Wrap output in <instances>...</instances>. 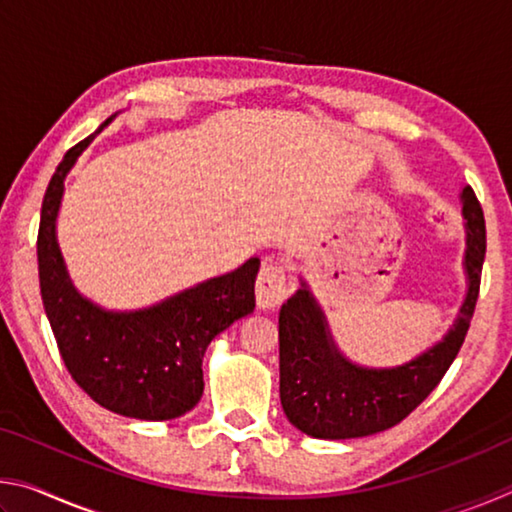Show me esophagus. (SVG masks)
<instances>
[{
  "label": "esophagus",
  "mask_w": 512,
  "mask_h": 512,
  "mask_svg": "<svg viewBox=\"0 0 512 512\" xmlns=\"http://www.w3.org/2000/svg\"><path fill=\"white\" fill-rule=\"evenodd\" d=\"M289 293H291V284L287 280L284 268L277 264H264L262 271H259L257 284H255L257 307L264 311L280 307L282 302L289 298Z\"/></svg>",
  "instance_id": "34e87169"
}]
</instances>
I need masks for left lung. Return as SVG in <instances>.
<instances>
[{
  "mask_svg": "<svg viewBox=\"0 0 512 512\" xmlns=\"http://www.w3.org/2000/svg\"><path fill=\"white\" fill-rule=\"evenodd\" d=\"M465 219V298L452 327L400 366L372 368L345 357L309 284L280 309V400L293 427L320 440L363 438L402 422L452 366L479 298L485 221L470 185L461 189Z\"/></svg>",
  "mask_w": 512,
  "mask_h": 512,
  "instance_id": "8db88e82",
  "label": "left lung"
}]
</instances>
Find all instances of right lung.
I'll use <instances>...</instances> for the list:
<instances>
[{"instance_id": "add662e5", "label": "right lung", "mask_w": 512, "mask_h": 512, "mask_svg": "<svg viewBox=\"0 0 512 512\" xmlns=\"http://www.w3.org/2000/svg\"><path fill=\"white\" fill-rule=\"evenodd\" d=\"M115 115L65 153L49 180L38 230L40 293L69 375L103 409L135 420H173L203 395V357L216 334L253 314L259 257L142 309H106L74 287L56 223L65 178Z\"/></svg>"}]
</instances>
